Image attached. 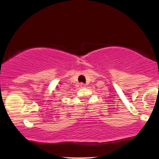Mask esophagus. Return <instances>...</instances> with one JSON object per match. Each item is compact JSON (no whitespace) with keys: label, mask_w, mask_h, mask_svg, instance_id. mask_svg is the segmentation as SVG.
Masks as SVG:
<instances>
[{"label":"esophagus","mask_w":159,"mask_h":159,"mask_svg":"<svg viewBox=\"0 0 159 159\" xmlns=\"http://www.w3.org/2000/svg\"><path fill=\"white\" fill-rule=\"evenodd\" d=\"M80 87H84L85 86V85L84 83H80Z\"/></svg>","instance_id":"obj_1"}]
</instances>
